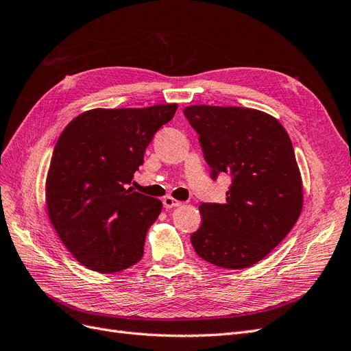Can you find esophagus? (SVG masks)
<instances>
[{
  "label": "esophagus",
  "mask_w": 351,
  "mask_h": 351,
  "mask_svg": "<svg viewBox=\"0 0 351 351\" xmlns=\"http://www.w3.org/2000/svg\"><path fill=\"white\" fill-rule=\"evenodd\" d=\"M162 204H164V208H165V209H171V208H177V206L182 205V202H180V200H176L174 197H169V196H167V197H164Z\"/></svg>",
  "instance_id": "esophagus-1"
}]
</instances>
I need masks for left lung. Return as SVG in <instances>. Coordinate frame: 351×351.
<instances>
[{"instance_id":"8db88e82","label":"left lung","mask_w":351,"mask_h":351,"mask_svg":"<svg viewBox=\"0 0 351 351\" xmlns=\"http://www.w3.org/2000/svg\"><path fill=\"white\" fill-rule=\"evenodd\" d=\"M212 178L230 174L226 204H202V226L190 240L202 259L241 269L284 240L303 208V184L290 136L268 112L189 105Z\"/></svg>"}]
</instances>
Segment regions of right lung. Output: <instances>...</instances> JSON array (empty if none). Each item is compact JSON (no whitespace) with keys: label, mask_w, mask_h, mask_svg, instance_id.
Here are the masks:
<instances>
[{"label":"right lung","mask_w":351,"mask_h":351,"mask_svg":"<svg viewBox=\"0 0 351 351\" xmlns=\"http://www.w3.org/2000/svg\"><path fill=\"white\" fill-rule=\"evenodd\" d=\"M177 104L93 108L60 134L52 154L45 205L71 256L97 272H119L143 256L146 231L161 214L159 199L133 192L136 169Z\"/></svg>","instance_id":"add662e5"}]
</instances>
